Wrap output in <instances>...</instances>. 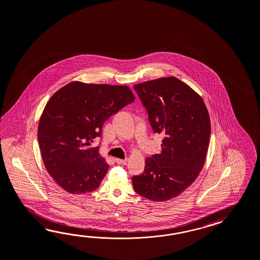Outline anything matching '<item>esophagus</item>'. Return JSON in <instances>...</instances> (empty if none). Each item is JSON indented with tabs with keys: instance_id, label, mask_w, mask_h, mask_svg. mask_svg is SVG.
Masks as SVG:
<instances>
[{
	"instance_id": "esophagus-1",
	"label": "esophagus",
	"mask_w": 260,
	"mask_h": 260,
	"mask_svg": "<svg viewBox=\"0 0 260 260\" xmlns=\"http://www.w3.org/2000/svg\"><path fill=\"white\" fill-rule=\"evenodd\" d=\"M115 161H116V164H118V165H127V158H125V159H122V158H115Z\"/></svg>"
}]
</instances>
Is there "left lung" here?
<instances>
[{
  "instance_id": "1",
  "label": "left lung",
  "mask_w": 260,
  "mask_h": 260,
  "mask_svg": "<svg viewBox=\"0 0 260 260\" xmlns=\"http://www.w3.org/2000/svg\"><path fill=\"white\" fill-rule=\"evenodd\" d=\"M146 108L153 132L164 136L161 152L146 158L133 189L152 201L179 196L202 170L210 137L209 112L202 98L176 77L133 86Z\"/></svg>"
}]
</instances>
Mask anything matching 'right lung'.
I'll return each instance as SVG.
<instances>
[{
	"mask_svg": "<svg viewBox=\"0 0 260 260\" xmlns=\"http://www.w3.org/2000/svg\"><path fill=\"white\" fill-rule=\"evenodd\" d=\"M126 85L72 82L46 104L38 137L45 167L54 181L73 194L99 188L109 165L91 146L104 122L134 102Z\"/></svg>",
	"mask_w": 260,
	"mask_h": 260,
	"instance_id": "add662e5",
	"label": "right lung"
}]
</instances>
